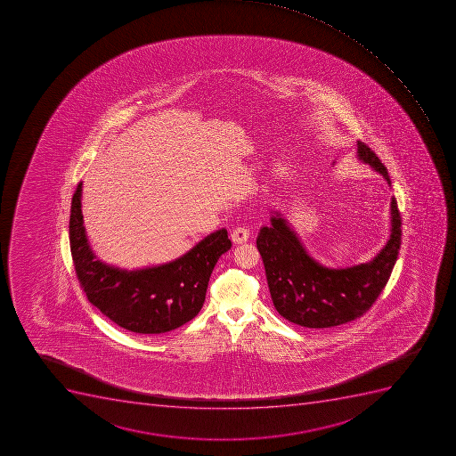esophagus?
<instances>
[{
	"label": "esophagus",
	"mask_w": 456,
	"mask_h": 456,
	"mask_svg": "<svg viewBox=\"0 0 456 456\" xmlns=\"http://www.w3.org/2000/svg\"><path fill=\"white\" fill-rule=\"evenodd\" d=\"M231 238H232V241H234L235 244H242V242L248 241L249 230L247 226H238V228L232 231Z\"/></svg>",
	"instance_id": "obj_1"
}]
</instances>
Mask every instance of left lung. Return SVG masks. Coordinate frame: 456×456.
I'll list each match as a JSON object with an SVG mask.
<instances>
[{"label": "left lung", "instance_id": "8db88e82", "mask_svg": "<svg viewBox=\"0 0 456 456\" xmlns=\"http://www.w3.org/2000/svg\"><path fill=\"white\" fill-rule=\"evenodd\" d=\"M357 159L384 175L388 170L378 155L357 141ZM401 246V216L391 198V234L384 248L368 263L330 269L315 262L297 232L279 212L262 226L257 248L274 308L281 317L306 329H330L362 317L384 289Z\"/></svg>", "mask_w": 456, "mask_h": 456}]
</instances>
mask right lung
<instances>
[{
  "label": "right lung",
  "instance_id": "1",
  "mask_svg": "<svg viewBox=\"0 0 456 456\" xmlns=\"http://www.w3.org/2000/svg\"><path fill=\"white\" fill-rule=\"evenodd\" d=\"M83 183L72 196L69 246L79 285L100 313L132 333L163 334L193 320L222 254L231 248L225 228L203 238L182 257L143 269H119L95 256L84 228Z\"/></svg>",
  "mask_w": 456,
  "mask_h": 456
}]
</instances>
